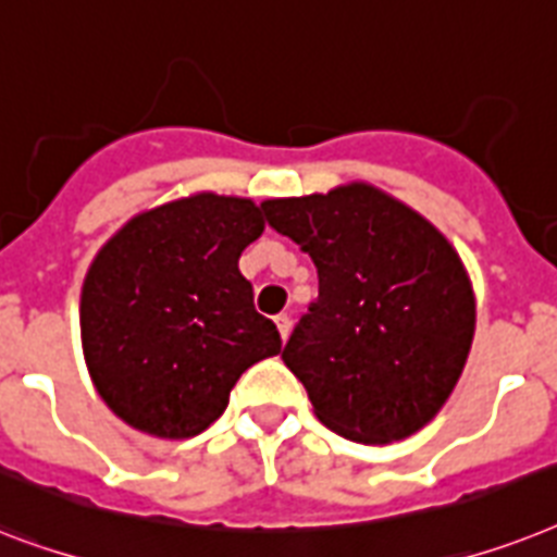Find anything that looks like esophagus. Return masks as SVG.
<instances>
[{
  "label": "esophagus",
  "instance_id": "34e87169",
  "mask_svg": "<svg viewBox=\"0 0 557 557\" xmlns=\"http://www.w3.org/2000/svg\"><path fill=\"white\" fill-rule=\"evenodd\" d=\"M275 327H278V333H282V339H287V336H290V327H293L290 315L287 313L275 315Z\"/></svg>",
  "mask_w": 557,
  "mask_h": 557
}]
</instances>
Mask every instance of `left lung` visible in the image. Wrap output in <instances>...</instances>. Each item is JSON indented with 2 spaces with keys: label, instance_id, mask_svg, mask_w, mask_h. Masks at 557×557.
Segmentation results:
<instances>
[{
  "label": "left lung",
  "instance_id": "left-lung-1",
  "mask_svg": "<svg viewBox=\"0 0 557 557\" xmlns=\"http://www.w3.org/2000/svg\"><path fill=\"white\" fill-rule=\"evenodd\" d=\"M261 209L319 273V299L282 350L315 417L356 443L411 437L451 397L474 339V293L455 247L368 184Z\"/></svg>",
  "mask_w": 557,
  "mask_h": 557
}]
</instances>
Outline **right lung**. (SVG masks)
Here are the masks:
<instances>
[{"mask_svg": "<svg viewBox=\"0 0 557 557\" xmlns=\"http://www.w3.org/2000/svg\"><path fill=\"white\" fill-rule=\"evenodd\" d=\"M261 207L201 193L140 212L97 252L79 296L97 394L154 437L201 434L250 364L282 350L238 270Z\"/></svg>", "mask_w": 557, "mask_h": 557, "instance_id": "1", "label": "right lung"}]
</instances>
